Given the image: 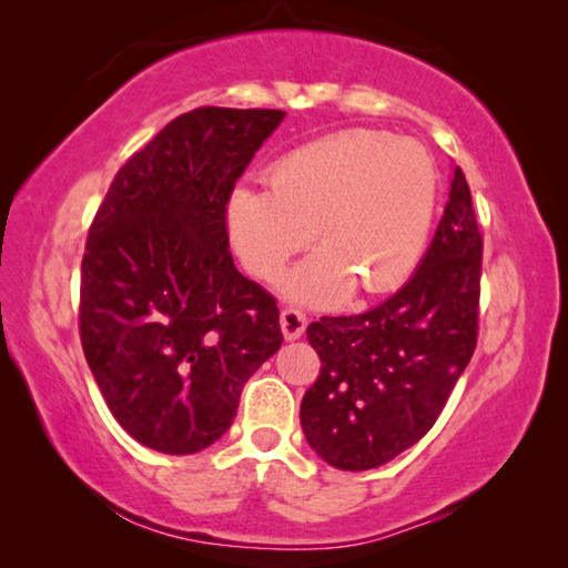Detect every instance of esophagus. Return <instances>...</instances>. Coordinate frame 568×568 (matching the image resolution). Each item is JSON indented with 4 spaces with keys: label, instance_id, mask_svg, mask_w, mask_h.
<instances>
[{
    "label": "esophagus",
    "instance_id": "34e87169",
    "mask_svg": "<svg viewBox=\"0 0 568 568\" xmlns=\"http://www.w3.org/2000/svg\"><path fill=\"white\" fill-rule=\"evenodd\" d=\"M305 327H307V317L303 310H297V307L281 310V329H283V336L287 342L300 339V336L305 334Z\"/></svg>",
    "mask_w": 568,
    "mask_h": 568
}]
</instances>
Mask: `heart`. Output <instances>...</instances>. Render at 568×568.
<instances>
[{
    "label": "heart",
    "instance_id": "heart-1",
    "mask_svg": "<svg viewBox=\"0 0 568 568\" xmlns=\"http://www.w3.org/2000/svg\"><path fill=\"white\" fill-rule=\"evenodd\" d=\"M265 183L232 192L229 239L244 268L271 281L315 234L320 251L283 281L291 297L332 305L352 285L361 295L388 293L427 246L437 165L413 139L336 131L275 161Z\"/></svg>",
    "mask_w": 568,
    "mask_h": 568
}]
</instances>
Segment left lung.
Instances as JSON below:
<instances>
[{
  "label": "left lung",
  "mask_w": 568,
  "mask_h": 568,
  "mask_svg": "<svg viewBox=\"0 0 568 568\" xmlns=\"http://www.w3.org/2000/svg\"><path fill=\"white\" fill-rule=\"evenodd\" d=\"M480 261L484 236L454 165L449 202L415 275L378 307L310 324L322 366L300 422L329 466L376 468L432 429L474 356Z\"/></svg>",
  "instance_id": "obj_1"
}]
</instances>
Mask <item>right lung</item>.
<instances>
[{"mask_svg": "<svg viewBox=\"0 0 568 568\" xmlns=\"http://www.w3.org/2000/svg\"><path fill=\"white\" fill-rule=\"evenodd\" d=\"M281 110L200 106L119 168L80 268V342L106 407L163 454L207 449L283 344L275 297L241 275L226 204Z\"/></svg>", "mask_w": 568, "mask_h": 568, "instance_id": "1", "label": "right lung"}]
</instances>
